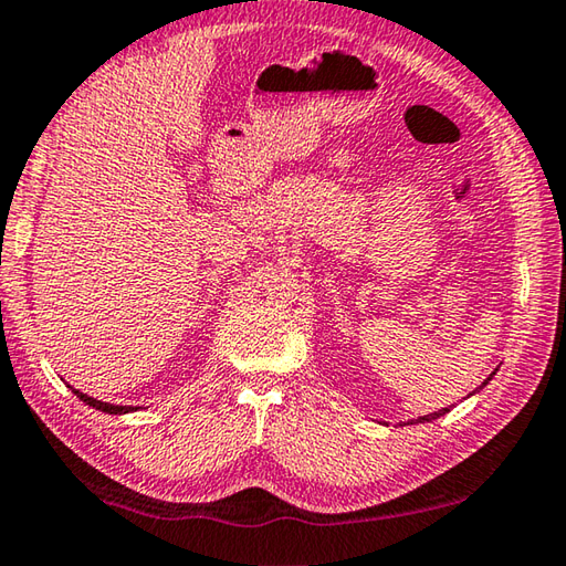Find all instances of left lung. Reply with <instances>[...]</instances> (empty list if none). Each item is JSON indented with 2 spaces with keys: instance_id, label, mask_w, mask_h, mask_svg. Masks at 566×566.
Listing matches in <instances>:
<instances>
[{
  "instance_id": "1",
  "label": "left lung",
  "mask_w": 566,
  "mask_h": 566,
  "mask_svg": "<svg viewBox=\"0 0 566 566\" xmlns=\"http://www.w3.org/2000/svg\"><path fill=\"white\" fill-rule=\"evenodd\" d=\"M493 375H495V371H493ZM493 375H490V377H488V379H485V381L481 384V387H478L475 391H481V389L485 387V384H488L490 379H493ZM475 391H473V394H475ZM473 394H468V397H473ZM449 411H451V409H449V407H446V409H439V411H433V413H426V416H419V419H411L409 423H426V421H433V419H439V416H443V413H449Z\"/></svg>"
}]
</instances>
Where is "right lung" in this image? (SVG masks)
I'll list each match as a JSON object with an SVG mask.
<instances>
[{"label":"right lung","mask_w":566,"mask_h":566,"mask_svg":"<svg viewBox=\"0 0 566 566\" xmlns=\"http://www.w3.org/2000/svg\"><path fill=\"white\" fill-rule=\"evenodd\" d=\"M73 394H76V397L83 401V403H88V407H93V409H98V411H105V413H130V411H135L133 407H115V403H105V401H98V399H93V397H88V394H83V391H78V389H73V387H69Z\"/></svg>","instance_id":"obj_1"}]
</instances>
